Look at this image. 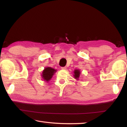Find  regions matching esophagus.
I'll list each match as a JSON object with an SVG mask.
<instances>
[{"label": "esophagus", "mask_w": 127, "mask_h": 127, "mask_svg": "<svg viewBox=\"0 0 127 127\" xmlns=\"http://www.w3.org/2000/svg\"><path fill=\"white\" fill-rule=\"evenodd\" d=\"M62 69H63V70H65L66 69V68L65 66H64V67H62Z\"/></svg>", "instance_id": "esophagus-1"}]
</instances>
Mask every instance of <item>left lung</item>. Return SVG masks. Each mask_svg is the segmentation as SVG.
Listing matches in <instances>:
<instances>
[{"label": "left lung", "mask_w": 127, "mask_h": 127, "mask_svg": "<svg viewBox=\"0 0 127 127\" xmlns=\"http://www.w3.org/2000/svg\"><path fill=\"white\" fill-rule=\"evenodd\" d=\"M80 71L79 70H75L74 71V77L75 79H79V77L80 76Z\"/></svg>", "instance_id": "8db88e82"}]
</instances>
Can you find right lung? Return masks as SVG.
I'll return each instance as SVG.
<instances>
[{
	"mask_svg": "<svg viewBox=\"0 0 127 127\" xmlns=\"http://www.w3.org/2000/svg\"><path fill=\"white\" fill-rule=\"evenodd\" d=\"M56 71V70L55 69L51 68V67H47V68H46L44 69V70L42 72V77L44 80L46 81H48L51 80L54 73H55Z\"/></svg>",
	"mask_w": 127,
	"mask_h": 127,
	"instance_id": "obj_1",
	"label": "right lung"
}]
</instances>
